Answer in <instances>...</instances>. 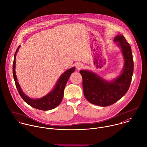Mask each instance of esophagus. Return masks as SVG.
<instances>
[{
  "instance_id": "1",
  "label": "esophagus",
  "mask_w": 147,
  "mask_h": 147,
  "mask_svg": "<svg viewBox=\"0 0 147 147\" xmlns=\"http://www.w3.org/2000/svg\"><path fill=\"white\" fill-rule=\"evenodd\" d=\"M82 67H83V65H82V63H77V65H76V68H77V70H80V69H81L82 68Z\"/></svg>"
}]
</instances>
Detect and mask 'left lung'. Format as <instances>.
<instances>
[{
	"instance_id": "1",
	"label": "left lung",
	"mask_w": 147,
	"mask_h": 147,
	"mask_svg": "<svg viewBox=\"0 0 147 147\" xmlns=\"http://www.w3.org/2000/svg\"><path fill=\"white\" fill-rule=\"evenodd\" d=\"M118 42L124 59L121 74L111 82L107 81L95 73L82 70L84 94L89 102L95 105L106 107L121 99L127 92L134 73V61L131 46L124 37L119 34L114 39Z\"/></svg>"
}]
</instances>
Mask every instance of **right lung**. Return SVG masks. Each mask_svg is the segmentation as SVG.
I'll return each instance as SVG.
<instances>
[{"label":"right lung","instance_id":"obj_1","mask_svg":"<svg viewBox=\"0 0 147 147\" xmlns=\"http://www.w3.org/2000/svg\"><path fill=\"white\" fill-rule=\"evenodd\" d=\"M20 47V46L18 47L15 53L13 63V77L14 78L16 87L20 95L28 105L34 109L43 111H47L55 109L59 106L62 100L64 88L71 74L76 69L75 67H71L65 71L59 78L55 88L47 95L39 99H32L23 92L18 82L17 81V77L15 72V59L16 53Z\"/></svg>","mask_w":147,"mask_h":147}]
</instances>
